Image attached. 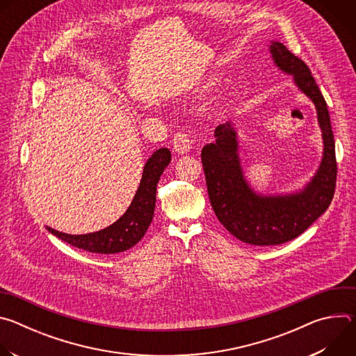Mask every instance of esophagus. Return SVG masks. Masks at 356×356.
I'll return each mask as SVG.
<instances>
[{"label": "esophagus", "instance_id": "1", "mask_svg": "<svg viewBox=\"0 0 356 356\" xmlns=\"http://www.w3.org/2000/svg\"><path fill=\"white\" fill-rule=\"evenodd\" d=\"M173 149L179 155H184V154H187V152H190L191 140H190L188 135L184 132L176 134L173 138Z\"/></svg>", "mask_w": 356, "mask_h": 356}]
</instances>
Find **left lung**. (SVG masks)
I'll return each mask as SVG.
<instances>
[{"label":"left lung","instance_id":"8db88e82","mask_svg":"<svg viewBox=\"0 0 356 356\" xmlns=\"http://www.w3.org/2000/svg\"><path fill=\"white\" fill-rule=\"evenodd\" d=\"M273 63L291 74L294 84L316 106L324 152L313 179L296 193L264 195L245 180L234 122L216 128V140L201 150L207 190L218 221L249 245H280L297 238L330 207L337 183L335 142L325 99L310 69L280 42L269 46Z\"/></svg>","mask_w":356,"mask_h":356}]
</instances>
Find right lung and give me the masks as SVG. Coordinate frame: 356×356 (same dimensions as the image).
Listing matches in <instances>:
<instances>
[{
	"instance_id": "obj_1",
	"label": "right lung",
	"mask_w": 356,
	"mask_h": 356,
	"mask_svg": "<svg viewBox=\"0 0 356 356\" xmlns=\"http://www.w3.org/2000/svg\"><path fill=\"white\" fill-rule=\"evenodd\" d=\"M170 161L172 154L168 147H161L154 152V155L145 163L139 187L128 210L110 227L84 235H70L50 227H46V229L79 249L94 253L110 255V253L124 252L135 246L143 238L154 218L156 186Z\"/></svg>"
}]
</instances>
